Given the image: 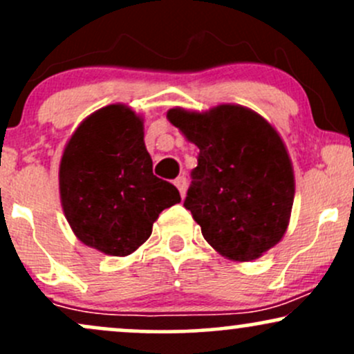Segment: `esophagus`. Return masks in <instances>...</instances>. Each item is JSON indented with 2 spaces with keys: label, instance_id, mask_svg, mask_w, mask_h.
<instances>
[{
  "label": "esophagus",
  "instance_id": "obj_1",
  "mask_svg": "<svg viewBox=\"0 0 354 354\" xmlns=\"http://www.w3.org/2000/svg\"><path fill=\"white\" fill-rule=\"evenodd\" d=\"M174 186H176L178 191H180L181 198L185 196V193H186V178L185 176L176 178V180H174Z\"/></svg>",
  "mask_w": 354,
  "mask_h": 354
}]
</instances>
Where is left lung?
<instances>
[{"mask_svg": "<svg viewBox=\"0 0 354 354\" xmlns=\"http://www.w3.org/2000/svg\"><path fill=\"white\" fill-rule=\"evenodd\" d=\"M166 118L200 148L185 208L206 241L239 263L278 245L290 225L295 173L273 126L239 104L171 108Z\"/></svg>", "mask_w": 354, "mask_h": 354, "instance_id": "1", "label": "left lung"}]
</instances>
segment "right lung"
I'll use <instances>...</instances> for the list:
<instances>
[{
    "mask_svg": "<svg viewBox=\"0 0 354 354\" xmlns=\"http://www.w3.org/2000/svg\"><path fill=\"white\" fill-rule=\"evenodd\" d=\"M143 129L131 108L108 104L81 121L61 156L64 216L81 243L104 254H131L161 211L181 201L171 183L153 174Z\"/></svg>",
    "mask_w": 354,
    "mask_h": 354,
    "instance_id": "add662e5",
    "label": "right lung"
}]
</instances>
